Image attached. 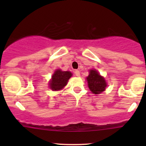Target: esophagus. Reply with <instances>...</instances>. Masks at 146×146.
<instances>
[{
    "label": "esophagus",
    "instance_id": "1",
    "mask_svg": "<svg viewBox=\"0 0 146 146\" xmlns=\"http://www.w3.org/2000/svg\"><path fill=\"white\" fill-rule=\"evenodd\" d=\"M74 73H75V75H76V76H77V77H79V76H80V71H79V70H76L74 71Z\"/></svg>",
    "mask_w": 146,
    "mask_h": 146
}]
</instances>
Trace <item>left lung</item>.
Returning a JSON list of instances; mask_svg holds the SVG:
<instances>
[{"mask_svg":"<svg viewBox=\"0 0 146 146\" xmlns=\"http://www.w3.org/2000/svg\"><path fill=\"white\" fill-rule=\"evenodd\" d=\"M88 88L95 95H99L105 90L107 82L104 77L100 76L95 69L90 70L89 76L86 78Z\"/></svg>","mask_w":146,"mask_h":146,"instance_id":"obj_1","label":"left lung"}]
</instances>
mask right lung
<instances>
[{
  "label": "right lung",
  "mask_w": 146,
  "mask_h": 146,
  "mask_svg": "<svg viewBox=\"0 0 146 146\" xmlns=\"http://www.w3.org/2000/svg\"><path fill=\"white\" fill-rule=\"evenodd\" d=\"M71 76V72L62 71L60 69L56 70L48 83L49 88L54 91L61 90L67 85V82Z\"/></svg>",
  "instance_id": "1"
}]
</instances>
